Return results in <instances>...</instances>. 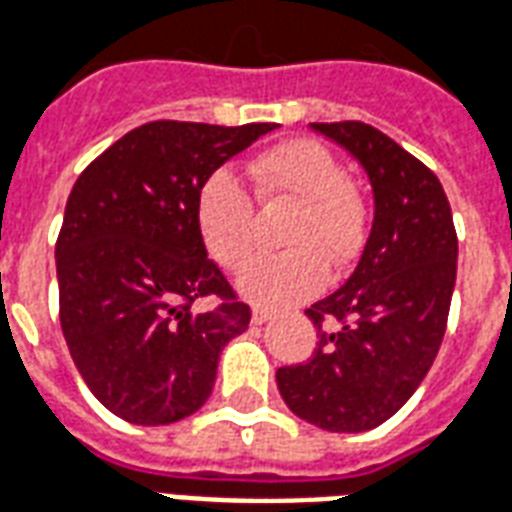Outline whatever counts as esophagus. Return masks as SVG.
I'll return each mask as SVG.
<instances>
[{"label": "esophagus", "mask_w": 512, "mask_h": 512, "mask_svg": "<svg viewBox=\"0 0 512 512\" xmlns=\"http://www.w3.org/2000/svg\"><path fill=\"white\" fill-rule=\"evenodd\" d=\"M271 317H274V312H268V309H263V306H255V309H252V325L268 323Z\"/></svg>", "instance_id": "obj_1"}]
</instances>
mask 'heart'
<instances>
[{
  "label": "heart",
  "mask_w": 512,
  "mask_h": 512,
  "mask_svg": "<svg viewBox=\"0 0 512 512\" xmlns=\"http://www.w3.org/2000/svg\"><path fill=\"white\" fill-rule=\"evenodd\" d=\"M260 206L290 208L282 227L287 252L257 257L238 279L255 304L285 306L320 293L331 271L361 255L369 230V200L331 151L314 140H287L260 154L249 168ZM200 238L214 263L227 271L246 266L255 249V203L230 170H214L200 187Z\"/></svg>",
  "instance_id": "obj_1"
}]
</instances>
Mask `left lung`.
<instances>
[{
  "label": "left lung",
  "instance_id": "obj_1",
  "mask_svg": "<svg viewBox=\"0 0 512 512\" xmlns=\"http://www.w3.org/2000/svg\"><path fill=\"white\" fill-rule=\"evenodd\" d=\"M369 173L374 222L358 268L306 309L320 342L276 369L290 410L325 431H369L407 404L445 336L458 238L445 189L420 160L363 121H314Z\"/></svg>",
  "mask_w": 512,
  "mask_h": 512
}]
</instances>
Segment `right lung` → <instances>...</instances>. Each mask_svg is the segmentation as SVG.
Here are the masks:
<instances>
[{"mask_svg":"<svg viewBox=\"0 0 512 512\" xmlns=\"http://www.w3.org/2000/svg\"><path fill=\"white\" fill-rule=\"evenodd\" d=\"M276 124L149 121L83 170L56 238L59 323L75 369L113 415L165 426L198 412L249 306L208 260L200 187ZM200 297L218 306L195 313Z\"/></svg>","mask_w":512,"mask_h":512,"instance_id":"1","label":"right lung"}]
</instances>
